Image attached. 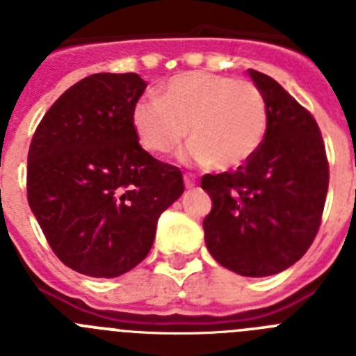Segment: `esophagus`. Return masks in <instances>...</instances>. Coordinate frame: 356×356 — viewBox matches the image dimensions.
<instances>
[{
  "mask_svg": "<svg viewBox=\"0 0 356 356\" xmlns=\"http://www.w3.org/2000/svg\"><path fill=\"white\" fill-rule=\"evenodd\" d=\"M184 181H185V187H187V188L196 187V178H194L193 175H185Z\"/></svg>",
  "mask_w": 356,
  "mask_h": 356,
  "instance_id": "esophagus-1",
  "label": "esophagus"
}]
</instances>
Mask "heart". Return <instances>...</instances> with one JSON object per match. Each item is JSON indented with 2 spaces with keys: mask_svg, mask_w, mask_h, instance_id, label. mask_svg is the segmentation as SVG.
<instances>
[{
  "mask_svg": "<svg viewBox=\"0 0 356 356\" xmlns=\"http://www.w3.org/2000/svg\"><path fill=\"white\" fill-rule=\"evenodd\" d=\"M267 124L266 97L257 85L205 71L181 72L160 97H140L131 108V127L147 151L169 155L191 134L181 159L219 171L246 163L262 146Z\"/></svg>",
  "mask_w": 356,
  "mask_h": 356,
  "instance_id": "obj_1",
  "label": "heart"
}]
</instances>
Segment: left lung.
<instances>
[{"mask_svg": "<svg viewBox=\"0 0 356 356\" xmlns=\"http://www.w3.org/2000/svg\"><path fill=\"white\" fill-rule=\"evenodd\" d=\"M269 124L262 146L235 172L205 175L210 254L241 276L278 275L307 253L328 193V160L316 119L276 80L250 69Z\"/></svg>", "mask_w": 356, "mask_h": 356, "instance_id": "obj_1", "label": "left lung"}]
</instances>
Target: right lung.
Segmentation results:
<instances>
[{
    "mask_svg": "<svg viewBox=\"0 0 356 356\" xmlns=\"http://www.w3.org/2000/svg\"><path fill=\"white\" fill-rule=\"evenodd\" d=\"M146 81L97 72L62 94L28 151V203L72 271L115 278L146 259L160 213L184 194L181 171L140 147L131 108Z\"/></svg>",
    "mask_w": 356,
    "mask_h": 356,
    "instance_id": "right-lung-1",
    "label": "right lung"
}]
</instances>
